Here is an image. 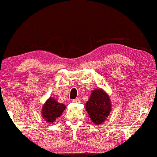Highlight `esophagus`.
Returning <instances> with one entry per match:
<instances>
[{
	"label": "esophagus",
	"mask_w": 157,
	"mask_h": 157,
	"mask_svg": "<svg viewBox=\"0 0 157 157\" xmlns=\"http://www.w3.org/2000/svg\"><path fill=\"white\" fill-rule=\"evenodd\" d=\"M72 101L75 102V103H80V99H79V98H76V99H74V100H72Z\"/></svg>",
	"instance_id": "obj_1"
}]
</instances>
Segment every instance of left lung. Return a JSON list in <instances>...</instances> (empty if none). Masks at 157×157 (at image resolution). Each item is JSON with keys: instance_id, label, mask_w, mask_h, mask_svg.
I'll return each mask as SVG.
<instances>
[{"instance_id": "obj_1", "label": "left lung", "mask_w": 157, "mask_h": 157, "mask_svg": "<svg viewBox=\"0 0 157 157\" xmlns=\"http://www.w3.org/2000/svg\"><path fill=\"white\" fill-rule=\"evenodd\" d=\"M85 109L94 124H102L112 111L109 96L101 88L95 89L85 104Z\"/></svg>"}]
</instances>
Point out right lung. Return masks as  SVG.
Returning <instances> with one entry per match:
<instances>
[{"label": "right lung", "instance_id": "1", "mask_svg": "<svg viewBox=\"0 0 157 157\" xmlns=\"http://www.w3.org/2000/svg\"><path fill=\"white\" fill-rule=\"evenodd\" d=\"M66 109L64 104L59 103L53 97H50L43 105L41 114L45 122H53L61 116Z\"/></svg>", "mask_w": 157, "mask_h": 157}]
</instances>
